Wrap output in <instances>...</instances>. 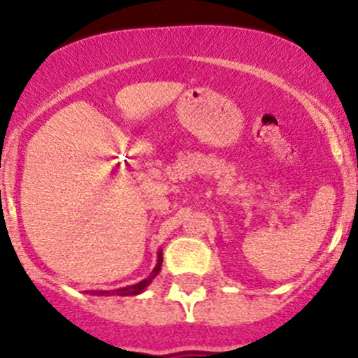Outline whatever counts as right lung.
<instances>
[{"label":"right lung","instance_id":"obj_1","mask_svg":"<svg viewBox=\"0 0 358 358\" xmlns=\"http://www.w3.org/2000/svg\"><path fill=\"white\" fill-rule=\"evenodd\" d=\"M161 265H162V252L159 251V255H157V265L154 266L152 273H150V275L147 277V279L140 280L138 284H133V286L121 287V289H114V291H95V292H92V294H96V296H112V294H115V296H135V294H140V292L145 291V287L149 286L150 282H152V279L157 275L159 270H161Z\"/></svg>","mask_w":358,"mask_h":358}]
</instances>
